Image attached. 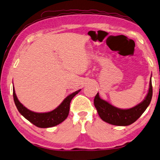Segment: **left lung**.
<instances>
[{"label":"left lung","mask_w":160,"mask_h":160,"mask_svg":"<svg viewBox=\"0 0 160 160\" xmlns=\"http://www.w3.org/2000/svg\"><path fill=\"white\" fill-rule=\"evenodd\" d=\"M152 96V86L150 78L148 92L145 99L137 106L128 109H121L101 99L98 92L94 99V105L99 117L104 122L113 125L128 126L134 122L142 115L151 102Z\"/></svg>","instance_id":"1"}]
</instances>
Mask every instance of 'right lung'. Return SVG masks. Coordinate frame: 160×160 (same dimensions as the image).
<instances>
[{
    "instance_id": "right-lung-1",
    "label": "right lung",
    "mask_w": 160,
    "mask_h": 160,
    "mask_svg": "<svg viewBox=\"0 0 160 160\" xmlns=\"http://www.w3.org/2000/svg\"><path fill=\"white\" fill-rule=\"evenodd\" d=\"M81 90H78L68 95L62 103L55 109L47 113H36L29 110L21 103L15 94L13 89V98L15 105L19 112L33 125L40 128H48L54 127L60 124L67 118L70 111V104L72 99L78 94Z\"/></svg>"
}]
</instances>
